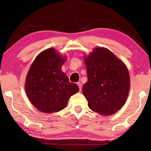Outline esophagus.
Instances as JSON below:
<instances>
[{"instance_id":"esophagus-1","label":"esophagus","mask_w":151,"mask_h":151,"mask_svg":"<svg viewBox=\"0 0 151 151\" xmlns=\"http://www.w3.org/2000/svg\"><path fill=\"white\" fill-rule=\"evenodd\" d=\"M77 84L78 85V86H79V89H80V91H81V90H82V84L80 83V82H78Z\"/></svg>"}]
</instances>
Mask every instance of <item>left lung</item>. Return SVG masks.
<instances>
[{"instance_id": "8db88e82", "label": "left lung", "mask_w": 151, "mask_h": 151, "mask_svg": "<svg viewBox=\"0 0 151 151\" xmlns=\"http://www.w3.org/2000/svg\"><path fill=\"white\" fill-rule=\"evenodd\" d=\"M88 80L82 93L90 109L102 115L119 111L127 100L130 76L125 64L110 50L96 47L84 57Z\"/></svg>"}]
</instances>
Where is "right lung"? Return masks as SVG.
Wrapping results in <instances>:
<instances>
[{
	"label": "right lung",
	"instance_id": "right-lung-1",
	"mask_svg": "<svg viewBox=\"0 0 151 151\" xmlns=\"http://www.w3.org/2000/svg\"><path fill=\"white\" fill-rule=\"evenodd\" d=\"M66 58L53 48L37 55L26 77L25 91L31 103L45 113H56L65 109L70 97L79 91L61 69Z\"/></svg>",
	"mask_w": 151,
	"mask_h": 151
}]
</instances>
